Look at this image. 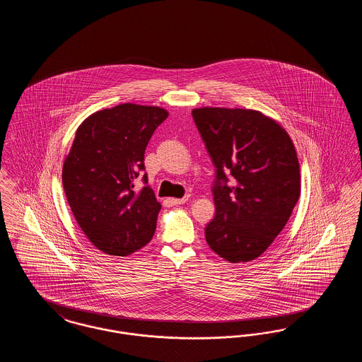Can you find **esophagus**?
I'll return each mask as SVG.
<instances>
[{"label": "esophagus", "instance_id": "esophagus-1", "mask_svg": "<svg viewBox=\"0 0 362 362\" xmlns=\"http://www.w3.org/2000/svg\"><path fill=\"white\" fill-rule=\"evenodd\" d=\"M189 195H186L183 198H170V202L173 205H182V204H186L189 201Z\"/></svg>", "mask_w": 362, "mask_h": 362}]
</instances>
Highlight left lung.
I'll list each match as a JSON object with an SVG mask.
<instances>
[{
	"label": "left lung",
	"mask_w": 362,
	"mask_h": 362,
	"mask_svg": "<svg viewBox=\"0 0 362 362\" xmlns=\"http://www.w3.org/2000/svg\"><path fill=\"white\" fill-rule=\"evenodd\" d=\"M192 118L217 168L207 244L230 263L251 262L272 245L300 198L293 141L257 110L201 107L192 110ZM226 173L233 175L230 184Z\"/></svg>",
	"instance_id": "1"
}]
</instances>
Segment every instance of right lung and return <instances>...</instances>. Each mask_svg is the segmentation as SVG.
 <instances>
[{"label": "right lung", "mask_w": 362, "mask_h": 362, "mask_svg": "<svg viewBox=\"0 0 362 362\" xmlns=\"http://www.w3.org/2000/svg\"><path fill=\"white\" fill-rule=\"evenodd\" d=\"M167 117L161 107L118 104L93 112L76 130L64 161V189L77 224L104 254L127 257L155 235L161 205L149 186L136 194L134 180L145 170L149 139Z\"/></svg>", "instance_id": "1"}]
</instances>
